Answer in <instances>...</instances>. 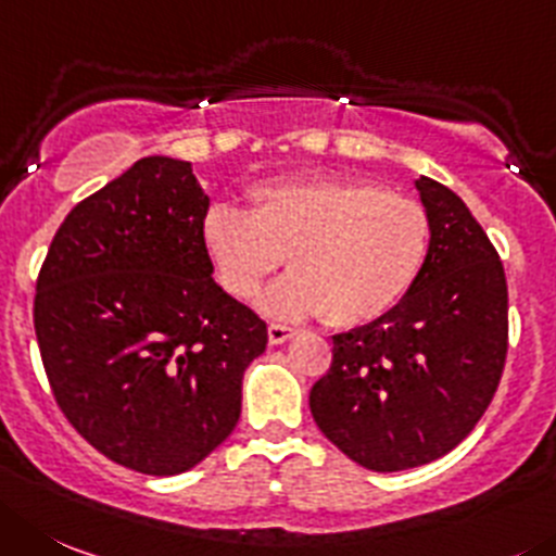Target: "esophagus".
I'll list each match as a JSON object with an SVG mask.
<instances>
[{
  "instance_id": "obj_1",
  "label": "esophagus",
  "mask_w": 556,
  "mask_h": 556,
  "mask_svg": "<svg viewBox=\"0 0 556 556\" xmlns=\"http://www.w3.org/2000/svg\"><path fill=\"white\" fill-rule=\"evenodd\" d=\"M293 334L295 329H290V326H282V324L268 326V342H271V345H282V342H288Z\"/></svg>"
}]
</instances>
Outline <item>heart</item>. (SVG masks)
I'll list each match as a JSON object with an SVG mask.
<instances>
[{"label":"heart","mask_w":556,"mask_h":556,"mask_svg":"<svg viewBox=\"0 0 556 556\" xmlns=\"http://www.w3.org/2000/svg\"><path fill=\"white\" fill-rule=\"evenodd\" d=\"M252 207L216 202L202 219V247L222 288L252 299L285 263L293 271L263 295L271 318L351 329L395 309L422 274L428 211L414 197L367 178L304 175L254 186Z\"/></svg>","instance_id":"heart-1"}]
</instances>
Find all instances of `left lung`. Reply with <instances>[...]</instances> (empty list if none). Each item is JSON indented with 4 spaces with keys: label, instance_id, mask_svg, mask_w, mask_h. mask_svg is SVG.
<instances>
[{
    "label": "left lung",
    "instance_id": "left-lung-1",
    "mask_svg": "<svg viewBox=\"0 0 556 556\" xmlns=\"http://www.w3.org/2000/svg\"><path fill=\"white\" fill-rule=\"evenodd\" d=\"M430 249L408 295L378 320L334 334L309 412L340 453L372 471H403L458 447L489 408L507 354V282L466 202L414 180Z\"/></svg>",
    "mask_w": 556,
    "mask_h": 556
}]
</instances>
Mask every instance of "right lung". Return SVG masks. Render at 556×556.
Listing matches in <instances>:
<instances>
[{
	"instance_id": "add662e5",
	"label": "right lung",
	"mask_w": 556,
	"mask_h": 556,
	"mask_svg": "<svg viewBox=\"0 0 556 556\" xmlns=\"http://www.w3.org/2000/svg\"><path fill=\"white\" fill-rule=\"evenodd\" d=\"M211 197L189 161L148 155L65 216L35 293L56 406L114 464L189 471L241 417L268 329L214 282Z\"/></svg>"
}]
</instances>
